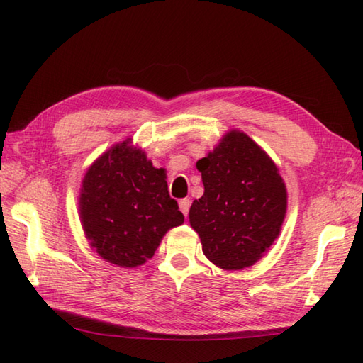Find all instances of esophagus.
Returning a JSON list of instances; mask_svg holds the SVG:
<instances>
[{"instance_id": "34e87169", "label": "esophagus", "mask_w": 363, "mask_h": 363, "mask_svg": "<svg viewBox=\"0 0 363 363\" xmlns=\"http://www.w3.org/2000/svg\"><path fill=\"white\" fill-rule=\"evenodd\" d=\"M190 204H191L190 198H184V199H181V201H179V209H181V212L184 213V217H187V215H189Z\"/></svg>"}]
</instances>
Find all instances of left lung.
<instances>
[{"label":"left lung","instance_id":"obj_1","mask_svg":"<svg viewBox=\"0 0 363 363\" xmlns=\"http://www.w3.org/2000/svg\"><path fill=\"white\" fill-rule=\"evenodd\" d=\"M196 168L204 195L191 204L189 218L204 256L225 269L254 265L279 235L287 211L274 162L248 135L230 130Z\"/></svg>","mask_w":363,"mask_h":363}]
</instances>
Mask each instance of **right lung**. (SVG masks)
<instances>
[{
    "mask_svg": "<svg viewBox=\"0 0 363 363\" xmlns=\"http://www.w3.org/2000/svg\"><path fill=\"white\" fill-rule=\"evenodd\" d=\"M79 212L91 248L128 268L151 259L167 230L184 223L164 169L154 168L129 142L115 145L89 168Z\"/></svg>",
    "mask_w": 363,
    "mask_h": 363,
    "instance_id": "obj_1",
    "label": "right lung"
}]
</instances>
